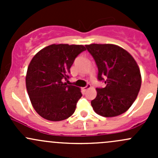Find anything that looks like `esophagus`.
Returning a JSON list of instances; mask_svg holds the SVG:
<instances>
[{
  "mask_svg": "<svg viewBox=\"0 0 158 158\" xmlns=\"http://www.w3.org/2000/svg\"><path fill=\"white\" fill-rule=\"evenodd\" d=\"M91 88V85L90 84H87L86 85H85V87H83V88H82V89H83L84 91H86L87 89H90Z\"/></svg>",
  "mask_w": 158,
  "mask_h": 158,
  "instance_id": "1",
  "label": "esophagus"
}]
</instances>
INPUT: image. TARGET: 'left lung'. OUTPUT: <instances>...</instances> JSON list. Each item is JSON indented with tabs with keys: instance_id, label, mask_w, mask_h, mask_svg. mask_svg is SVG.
<instances>
[{
	"instance_id": "1",
	"label": "left lung",
	"mask_w": 158,
	"mask_h": 158,
	"mask_svg": "<svg viewBox=\"0 0 158 158\" xmlns=\"http://www.w3.org/2000/svg\"><path fill=\"white\" fill-rule=\"evenodd\" d=\"M98 67V81L106 84L97 88V95L91 105L104 117H114L125 112L136 99L141 89L139 67L130 53L113 44L85 46Z\"/></svg>"
}]
</instances>
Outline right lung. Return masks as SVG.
<instances>
[{
	"mask_svg": "<svg viewBox=\"0 0 158 158\" xmlns=\"http://www.w3.org/2000/svg\"><path fill=\"white\" fill-rule=\"evenodd\" d=\"M85 50L82 45L52 44L33 56L27 69L26 86L33 108L44 118L62 121L74 113L82 97L80 89L67 85L70 67Z\"/></svg>",
	"mask_w": 158,
	"mask_h": 158,
	"instance_id": "1",
	"label": "right lung"
}]
</instances>
